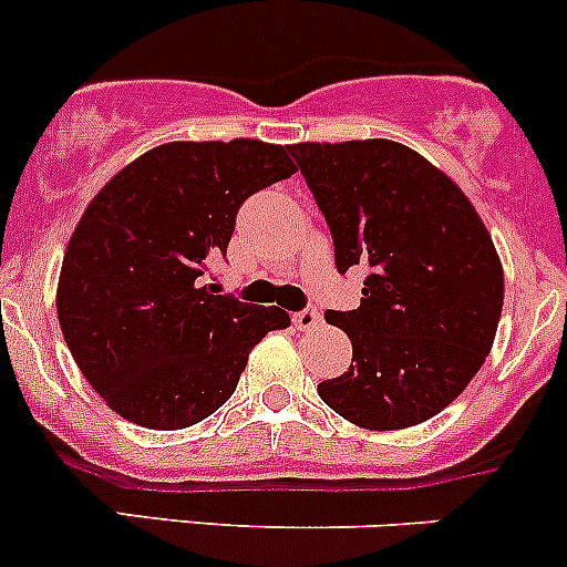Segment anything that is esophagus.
Here are the masks:
<instances>
[{"label":"esophagus","instance_id":"obj_1","mask_svg":"<svg viewBox=\"0 0 567 567\" xmlns=\"http://www.w3.org/2000/svg\"><path fill=\"white\" fill-rule=\"evenodd\" d=\"M293 323L299 326L301 331H310V329H316V326L320 323V312H318V310H312V307H307V310L296 312V316H293Z\"/></svg>","mask_w":567,"mask_h":567}]
</instances>
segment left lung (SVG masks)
Wrapping results in <instances>:
<instances>
[{
	"label": "left lung",
	"instance_id": "1",
	"mask_svg": "<svg viewBox=\"0 0 567 567\" xmlns=\"http://www.w3.org/2000/svg\"><path fill=\"white\" fill-rule=\"evenodd\" d=\"M288 151L326 216L337 271L370 268L362 305L326 312L351 340L353 362L320 381V400L368 431L431 420L494 346L505 274L491 233L458 183L400 142H299Z\"/></svg>",
	"mask_w": 567,
	"mask_h": 567
}]
</instances>
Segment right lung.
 <instances>
[{
    "mask_svg": "<svg viewBox=\"0 0 567 567\" xmlns=\"http://www.w3.org/2000/svg\"><path fill=\"white\" fill-rule=\"evenodd\" d=\"M296 173L260 140L167 142L90 199L56 285L62 337L123 420L181 431L236 392L249 351L288 329L282 307L214 296L244 199Z\"/></svg>",
    "mask_w": 567,
    "mask_h": 567,
    "instance_id": "right-lung-1",
    "label": "right lung"
}]
</instances>
